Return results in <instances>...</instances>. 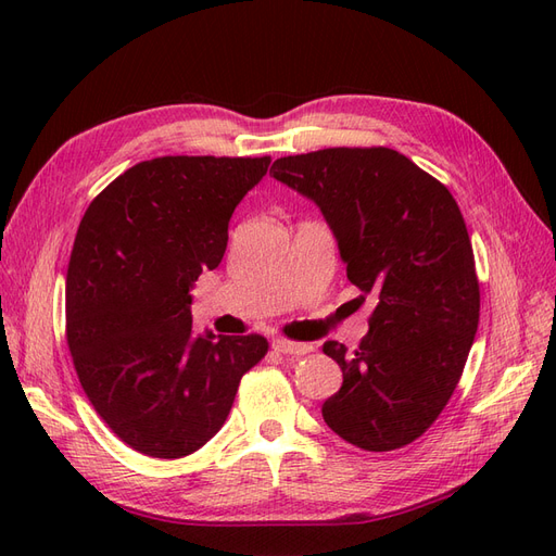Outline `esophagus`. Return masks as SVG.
<instances>
[{
    "mask_svg": "<svg viewBox=\"0 0 556 556\" xmlns=\"http://www.w3.org/2000/svg\"><path fill=\"white\" fill-rule=\"evenodd\" d=\"M274 350H276V352H280V355H294V357H301V355H308V352H313V345H311V343L288 341V339H276V341H274Z\"/></svg>",
    "mask_w": 556,
    "mask_h": 556,
    "instance_id": "34e87169",
    "label": "esophagus"
}]
</instances>
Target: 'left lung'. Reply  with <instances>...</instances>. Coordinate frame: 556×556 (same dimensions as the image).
Here are the masks:
<instances>
[{
    "label": "left lung",
    "instance_id": "left-lung-1",
    "mask_svg": "<svg viewBox=\"0 0 556 556\" xmlns=\"http://www.w3.org/2000/svg\"><path fill=\"white\" fill-rule=\"evenodd\" d=\"M274 178L315 201L348 280L371 296L355 352L327 341L343 384L327 427L368 452L419 439L457 387L480 319L473 248L443 182L392 148H325L280 157Z\"/></svg>",
    "mask_w": 556,
    "mask_h": 556
}]
</instances>
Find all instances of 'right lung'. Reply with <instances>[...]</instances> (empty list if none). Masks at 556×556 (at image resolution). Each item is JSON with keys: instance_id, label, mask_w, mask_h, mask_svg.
<instances>
[{"instance_id": "1", "label": "right lung", "mask_w": 556, "mask_h": 556, "mask_svg": "<svg viewBox=\"0 0 556 556\" xmlns=\"http://www.w3.org/2000/svg\"><path fill=\"white\" fill-rule=\"evenodd\" d=\"M271 157H157L86 211L66 268V343L99 417L129 447L180 459L220 431L264 336L192 329V285L223 262L231 213Z\"/></svg>"}]
</instances>
